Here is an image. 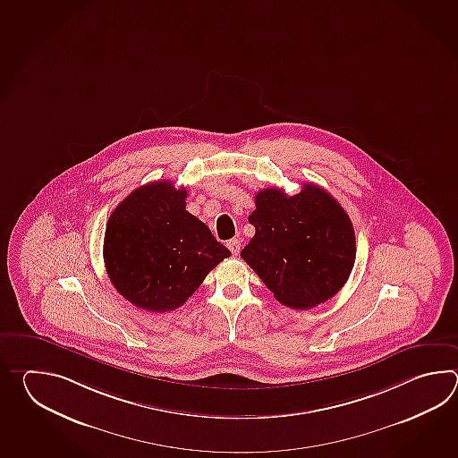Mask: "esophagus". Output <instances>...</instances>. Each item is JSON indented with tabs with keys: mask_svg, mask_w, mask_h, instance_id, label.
I'll list each match as a JSON object with an SVG mask.
<instances>
[{
	"mask_svg": "<svg viewBox=\"0 0 458 458\" xmlns=\"http://www.w3.org/2000/svg\"><path fill=\"white\" fill-rule=\"evenodd\" d=\"M241 243H242L241 239H231V241L227 242V247H229V250H231L233 255H237V253L241 252Z\"/></svg>",
	"mask_w": 458,
	"mask_h": 458,
	"instance_id": "1",
	"label": "esophagus"
}]
</instances>
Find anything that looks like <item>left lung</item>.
<instances>
[{
  "instance_id": "left-lung-1",
  "label": "left lung",
  "mask_w": 458,
  "mask_h": 458,
  "mask_svg": "<svg viewBox=\"0 0 458 458\" xmlns=\"http://www.w3.org/2000/svg\"><path fill=\"white\" fill-rule=\"evenodd\" d=\"M249 223L255 235L241 257L284 306L314 308L349 280L357 250L353 225L321 186L302 183L293 196L265 188Z\"/></svg>"
}]
</instances>
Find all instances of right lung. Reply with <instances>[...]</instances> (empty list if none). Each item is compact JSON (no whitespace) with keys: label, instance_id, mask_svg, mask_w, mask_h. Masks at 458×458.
I'll return each mask as SVG.
<instances>
[{"label":"right lung","instance_id":"add662e5","mask_svg":"<svg viewBox=\"0 0 458 458\" xmlns=\"http://www.w3.org/2000/svg\"><path fill=\"white\" fill-rule=\"evenodd\" d=\"M186 190L154 182L134 190L109 216L103 257L107 276L127 301L174 311L231 252L186 211Z\"/></svg>","mask_w":458,"mask_h":458}]
</instances>
